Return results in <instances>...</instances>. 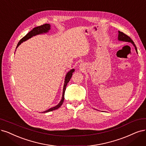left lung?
<instances>
[{"mask_svg": "<svg viewBox=\"0 0 146 146\" xmlns=\"http://www.w3.org/2000/svg\"><path fill=\"white\" fill-rule=\"evenodd\" d=\"M118 33H119V34H118V40H121V41H124V42H127L132 43L133 44V46H135V50H136V51H137V52L138 53L137 48L136 46H135V44H134V42H133V40L131 39V38H130L129 36H127V35L124 34L123 32L118 31Z\"/></svg>", "mask_w": 146, "mask_h": 146, "instance_id": "obj_1", "label": "left lung"}]
</instances>
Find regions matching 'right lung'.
<instances>
[{"label": "right lung", "mask_w": 146, "mask_h": 146, "mask_svg": "<svg viewBox=\"0 0 146 146\" xmlns=\"http://www.w3.org/2000/svg\"><path fill=\"white\" fill-rule=\"evenodd\" d=\"M50 29V25L49 24H43L42 25H40V26L39 27H37L36 28H34L31 31H29L26 36H25V37H23L22 39H21V40L19 41V42L18 43L17 45V47L16 48L19 46L20 44H21V43H22L23 42H25L27 40L31 38L33 36H36V35H37V34H42V33H47L48 31V30ZM74 72V69H72L69 72H68V74H66V77H65V81H64V86H63V95H62V100L61 102H60L59 103V104L58 105H57L55 107H53L51 109H49L47 110H46V111L43 112V113H45V112H51V111H52V110H54L56 109H58L62 105L63 102H64V92H65V90H66V86L68 83H69V80H71V77L72 75V73Z\"/></svg>", "instance_id": "1"}]
</instances>
